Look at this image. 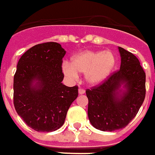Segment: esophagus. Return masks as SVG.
Wrapping results in <instances>:
<instances>
[{
  "instance_id": "1",
  "label": "esophagus",
  "mask_w": 155,
  "mask_h": 155,
  "mask_svg": "<svg viewBox=\"0 0 155 155\" xmlns=\"http://www.w3.org/2000/svg\"><path fill=\"white\" fill-rule=\"evenodd\" d=\"M85 93V90L83 89V88H79L78 89V94L79 95H82V94H84Z\"/></svg>"
}]
</instances>
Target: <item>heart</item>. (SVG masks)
<instances>
[{"label":"heart","instance_id":"1","mask_svg":"<svg viewBox=\"0 0 155 155\" xmlns=\"http://www.w3.org/2000/svg\"><path fill=\"white\" fill-rule=\"evenodd\" d=\"M116 66V58L110 51H84L73 56L71 64H63V72L70 78H77L78 73L85 74V80L96 86L108 78Z\"/></svg>","mask_w":155,"mask_h":155}]
</instances>
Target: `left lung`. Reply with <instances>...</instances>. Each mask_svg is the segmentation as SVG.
I'll return each mask as SVG.
<instances>
[{
  "mask_svg": "<svg viewBox=\"0 0 155 155\" xmlns=\"http://www.w3.org/2000/svg\"><path fill=\"white\" fill-rule=\"evenodd\" d=\"M121 65L104 83L86 91L87 115L94 128L115 131L138 114L145 97V72L134 55L118 47Z\"/></svg>",
  "mask_w": 155,
  "mask_h": 155,
  "instance_id": "8db88e82",
  "label": "left lung"
}]
</instances>
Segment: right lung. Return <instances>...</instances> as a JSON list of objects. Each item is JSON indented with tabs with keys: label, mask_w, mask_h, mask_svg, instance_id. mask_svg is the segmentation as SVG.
Wrapping results in <instances>:
<instances>
[{
	"label": "right lung",
	"mask_w": 155,
	"mask_h": 155,
	"mask_svg": "<svg viewBox=\"0 0 155 155\" xmlns=\"http://www.w3.org/2000/svg\"><path fill=\"white\" fill-rule=\"evenodd\" d=\"M66 51L58 42H45L28 49L21 57L14 76L16 113L37 132L61 128L78 87L62 84V58Z\"/></svg>",
	"instance_id": "obj_1"
}]
</instances>
